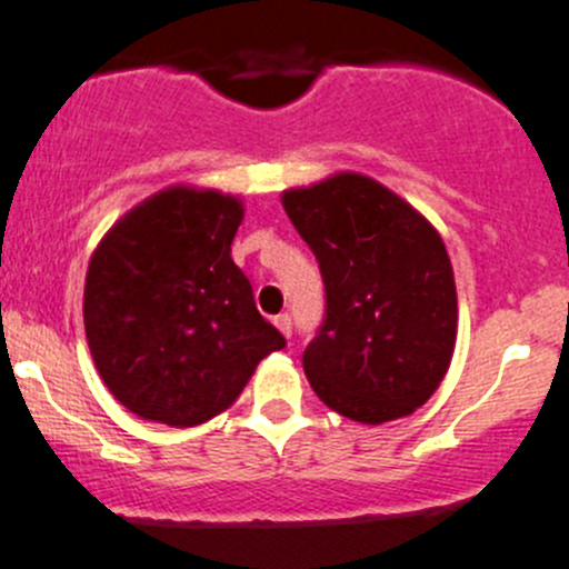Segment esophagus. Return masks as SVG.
I'll use <instances>...</instances> for the list:
<instances>
[{"label": "esophagus", "mask_w": 569, "mask_h": 569, "mask_svg": "<svg viewBox=\"0 0 569 569\" xmlns=\"http://www.w3.org/2000/svg\"><path fill=\"white\" fill-rule=\"evenodd\" d=\"M273 323H277V329L282 331L284 337H290L292 335V318L287 312H282V315H277V318H273Z\"/></svg>", "instance_id": "1"}]
</instances>
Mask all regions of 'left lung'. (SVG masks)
Masks as SVG:
<instances>
[{
    "label": "left lung",
    "instance_id": "left-lung-1",
    "mask_svg": "<svg viewBox=\"0 0 569 569\" xmlns=\"http://www.w3.org/2000/svg\"><path fill=\"white\" fill-rule=\"evenodd\" d=\"M318 260L326 312L303 370L329 409L379 426L423 407L457 346V284L437 229L362 173L284 190Z\"/></svg>",
    "mask_w": 569,
    "mask_h": 569
}]
</instances>
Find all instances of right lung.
<instances>
[{
    "instance_id": "obj_1",
    "label": "right lung",
    "mask_w": 569,
    "mask_h": 569,
    "mask_svg": "<svg viewBox=\"0 0 569 569\" xmlns=\"http://www.w3.org/2000/svg\"><path fill=\"white\" fill-rule=\"evenodd\" d=\"M234 196L168 188L129 210L93 251L86 335L107 390L146 420L199 426L229 409L284 337L232 262Z\"/></svg>"
}]
</instances>
